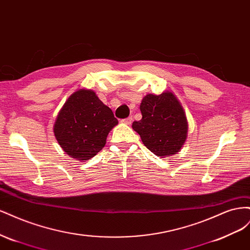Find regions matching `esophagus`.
<instances>
[{"mask_svg":"<svg viewBox=\"0 0 250 250\" xmlns=\"http://www.w3.org/2000/svg\"><path fill=\"white\" fill-rule=\"evenodd\" d=\"M121 122L122 123H124V124H131V122H132V118L131 117H128V118H126V119H123V120H121Z\"/></svg>","mask_w":250,"mask_h":250,"instance_id":"esophagus-1","label":"esophagus"}]
</instances>
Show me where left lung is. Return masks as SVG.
Masks as SVG:
<instances>
[{
    "label": "left lung",
    "instance_id": "obj_1",
    "mask_svg": "<svg viewBox=\"0 0 250 250\" xmlns=\"http://www.w3.org/2000/svg\"><path fill=\"white\" fill-rule=\"evenodd\" d=\"M142 119L132 128L151 152L157 156L177 153L187 139L188 122L185 111L172 93L148 94L142 100Z\"/></svg>",
    "mask_w": 250,
    "mask_h": 250
}]
</instances>
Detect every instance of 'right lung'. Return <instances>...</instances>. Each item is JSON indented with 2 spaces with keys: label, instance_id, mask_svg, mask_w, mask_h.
Segmentation results:
<instances>
[{
  "label": "right lung",
  "instance_id": "1",
  "mask_svg": "<svg viewBox=\"0 0 250 250\" xmlns=\"http://www.w3.org/2000/svg\"><path fill=\"white\" fill-rule=\"evenodd\" d=\"M118 120L92 90L75 92L59 111L54 134L70 156L87 161L104 147Z\"/></svg>",
  "mask_w": 250,
  "mask_h": 250
}]
</instances>
